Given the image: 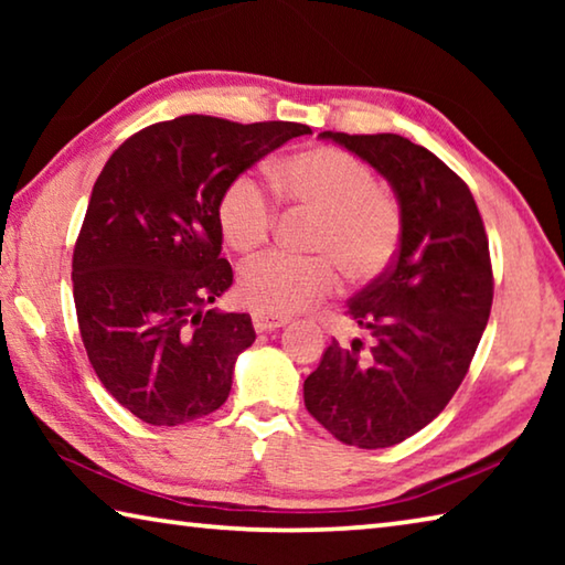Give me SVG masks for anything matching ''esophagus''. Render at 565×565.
<instances>
[{
    "instance_id": "34e87169",
    "label": "esophagus",
    "mask_w": 565,
    "mask_h": 565,
    "mask_svg": "<svg viewBox=\"0 0 565 565\" xmlns=\"http://www.w3.org/2000/svg\"><path fill=\"white\" fill-rule=\"evenodd\" d=\"M252 321H254L256 331H276L289 323V319L286 317H274V313H266V311H254Z\"/></svg>"
}]
</instances>
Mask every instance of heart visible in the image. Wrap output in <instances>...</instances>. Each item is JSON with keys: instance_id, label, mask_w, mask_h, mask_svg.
<instances>
[{"instance_id": "1", "label": "heart", "mask_w": 565, "mask_h": 565, "mask_svg": "<svg viewBox=\"0 0 565 565\" xmlns=\"http://www.w3.org/2000/svg\"><path fill=\"white\" fill-rule=\"evenodd\" d=\"M274 186L284 202L319 214L311 248L323 254L269 252L248 262L238 296L256 311L286 317L329 296L339 281L333 260L351 281L379 279L394 264L404 234L401 206L356 157L331 147L299 151L274 169ZM216 218L226 244L248 254L271 236L276 202L259 179L236 174L218 196Z\"/></svg>"}]
</instances>
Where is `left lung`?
Returning a JSON list of instances; mask_svg holds the SVG:
<instances>
[{
	"label": "left lung",
	"mask_w": 565,
	"mask_h": 565,
	"mask_svg": "<svg viewBox=\"0 0 565 565\" xmlns=\"http://www.w3.org/2000/svg\"><path fill=\"white\" fill-rule=\"evenodd\" d=\"M321 139L388 181L404 234L394 264L349 301L371 343L331 341L303 404L341 444L386 448L431 424L468 374L493 301L489 238L471 189L428 149L398 134Z\"/></svg>",
	"instance_id": "obj_1"
}]
</instances>
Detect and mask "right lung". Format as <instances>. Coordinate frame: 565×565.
<instances>
[{"label":"right lung","mask_w":565,"mask_h":565,"mask_svg":"<svg viewBox=\"0 0 565 565\" xmlns=\"http://www.w3.org/2000/svg\"><path fill=\"white\" fill-rule=\"evenodd\" d=\"M301 134L186 114L137 131L104 164L74 246V306L92 369L145 424H186L228 398L256 333L248 313L206 309L234 284L216 204Z\"/></svg>","instance_id":"obj_1"}]
</instances>
